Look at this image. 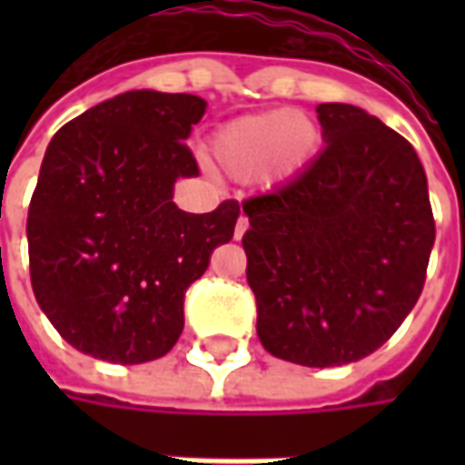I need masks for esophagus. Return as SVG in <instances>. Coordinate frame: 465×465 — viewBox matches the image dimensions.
<instances>
[{"mask_svg": "<svg viewBox=\"0 0 465 465\" xmlns=\"http://www.w3.org/2000/svg\"><path fill=\"white\" fill-rule=\"evenodd\" d=\"M246 229H249V219H246V216H239V222H236V229H233V236H236V239H242L243 233H246Z\"/></svg>", "mask_w": 465, "mask_h": 465, "instance_id": "1", "label": "esophagus"}]
</instances>
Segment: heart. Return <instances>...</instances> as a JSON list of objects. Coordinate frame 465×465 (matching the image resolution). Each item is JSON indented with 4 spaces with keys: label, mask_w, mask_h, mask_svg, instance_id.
Returning <instances> with one entry per match:
<instances>
[{
    "label": "heart",
    "mask_w": 465,
    "mask_h": 465,
    "mask_svg": "<svg viewBox=\"0 0 465 465\" xmlns=\"http://www.w3.org/2000/svg\"><path fill=\"white\" fill-rule=\"evenodd\" d=\"M313 126L306 119L282 109L246 116L226 124L213 134V159L233 176H252L269 162L272 172H286L302 162L313 143Z\"/></svg>",
    "instance_id": "1"
}]
</instances>
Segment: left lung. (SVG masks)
I'll list each match as a JSON object with an SVG mask.
<instances>
[{
	"label": "left lung",
	"instance_id": "1",
	"mask_svg": "<svg viewBox=\"0 0 465 465\" xmlns=\"http://www.w3.org/2000/svg\"><path fill=\"white\" fill-rule=\"evenodd\" d=\"M316 114L323 152L242 203V243L263 349L326 369L396 333L423 292L436 222L419 153L401 134L359 106Z\"/></svg>",
	"mask_w": 465,
	"mask_h": 465
}]
</instances>
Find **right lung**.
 Segmentation results:
<instances>
[{
  "mask_svg": "<svg viewBox=\"0 0 465 465\" xmlns=\"http://www.w3.org/2000/svg\"><path fill=\"white\" fill-rule=\"evenodd\" d=\"M206 102L126 92L64 124L29 202L36 303L76 351L112 363L162 359L183 329V296L229 243L239 202L186 213L179 176H199L183 143Z\"/></svg>",
  "mask_w": 465,
  "mask_h": 465,
  "instance_id": "1",
  "label": "right lung"
}]
</instances>
